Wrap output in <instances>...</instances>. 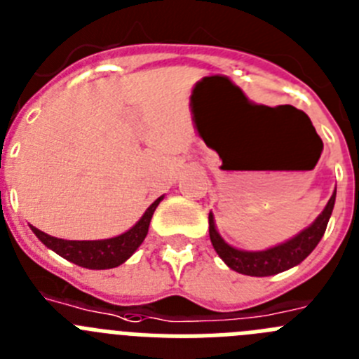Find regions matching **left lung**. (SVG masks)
Instances as JSON below:
<instances>
[{
    "label": "left lung",
    "mask_w": 359,
    "mask_h": 359,
    "mask_svg": "<svg viewBox=\"0 0 359 359\" xmlns=\"http://www.w3.org/2000/svg\"><path fill=\"white\" fill-rule=\"evenodd\" d=\"M336 190L334 194L329 199L327 207L323 208L322 214L316 217V221L300 231L297 237H293L287 243L275 246V248L264 250V252H243V250L231 248L230 244L224 243L221 236L215 230L214 215H208V224H210V241L217 255L224 261L228 268H231L237 273L250 275V277H269V275H277L280 271L293 268V266L300 264V262L309 255L313 250L316 248V244L325 233L327 228L329 217L334 208Z\"/></svg>",
    "instance_id": "1"
}]
</instances>
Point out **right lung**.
<instances>
[{"mask_svg":"<svg viewBox=\"0 0 359 359\" xmlns=\"http://www.w3.org/2000/svg\"><path fill=\"white\" fill-rule=\"evenodd\" d=\"M161 199H163V196L152 203L151 207L145 210V214L142 215L140 221L131 230H128L126 233H122L118 237H113V239L66 241L48 236V233H44V231H41L36 226H32V231L36 233L37 239L44 246H48L57 255L65 257L66 261L73 262V264L82 266V268L88 269L116 268V266L123 264V262L128 261L129 257L136 252V248L144 243L145 236H147L149 231V223H151L152 214H154V210H156Z\"/></svg>","mask_w":359,"mask_h":359,"instance_id":"add662e5","label":"right lung"}]
</instances>
